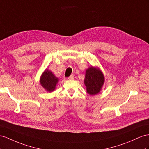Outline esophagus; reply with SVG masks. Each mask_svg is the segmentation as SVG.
Returning <instances> with one entry per match:
<instances>
[{
	"mask_svg": "<svg viewBox=\"0 0 149 149\" xmlns=\"http://www.w3.org/2000/svg\"><path fill=\"white\" fill-rule=\"evenodd\" d=\"M74 79V75H71L70 76H69V77H68V79H69V80H72Z\"/></svg>",
	"mask_w": 149,
	"mask_h": 149,
	"instance_id": "34e87169",
	"label": "esophagus"
}]
</instances>
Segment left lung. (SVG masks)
Segmentation results:
<instances>
[{
  "instance_id": "obj_1",
  "label": "left lung",
  "mask_w": 149,
  "mask_h": 149,
  "mask_svg": "<svg viewBox=\"0 0 149 149\" xmlns=\"http://www.w3.org/2000/svg\"><path fill=\"white\" fill-rule=\"evenodd\" d=\"M104 82V75L100 69L91 67L86 70L84 84L87 93L90 95L99 93Z\"/></svg>"
}]
</instances>
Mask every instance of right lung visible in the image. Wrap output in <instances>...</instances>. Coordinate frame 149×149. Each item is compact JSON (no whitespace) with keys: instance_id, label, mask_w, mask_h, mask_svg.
<instances>
[{"instance_id":"right-lung-1","label":"right lung","mask_w":149,"mask_h":149,"mask_svg":"<svg viewBox=\"0 0 149 149\" xmlns=\"http://www.w3.org/2000/svg\"><path fill=\"white\" fill-rule=\"evenodd\" d=\"M58 82V79L52 74L51 71L46 70L42 74L40 79V83L41 86L48 92H52L54 91L57 82Z\"/></svg>"}]
</instances>
